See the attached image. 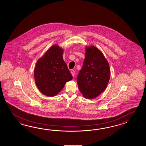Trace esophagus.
Wrapping results in <instances>:
<instances>
[{
  "mask_svg": "<svg viewBox=\"0 0 146 146\" xmlns=\"http://www.w3.org/2000/svg\"><path fill=\"white\" fill-rule=\"evenodd\" d=\"M71 72V74H72V76L74 77V74H75L74 70H71V72Z\"/></svg>",
  "mask_w": 146,
  "mask_h": 146,
  "instance_id": "obj_1",
  "label": "esophagus"
}]
</instances>
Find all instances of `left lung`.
I'll use <instances>...</instances> for the list:
<instances>
[{
  "mask_svg": "<svg viewBox=\"0 0 146 146\" xmlns=\"http://www.w3.org/2000/svg\"><path fill=\"white\" fill-rule=\"evenodd\" d=\"M110 78L109 64L94 46L86 47L82 68L78 75L79 89L84 98L93 99L106 90Z\"/></svg>",
  "mask_w": 146,
  "mask_h": 146,
  "instance_id": "left-lung-1",
  "label": "left lung"
}]
</instances>
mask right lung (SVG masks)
<instances>
[{"mask_svg": "<svg viewBox=\"0 0 146 146\" xmlns=\"http://www.w3.org/2000/svg\"><path fill=\"white\" fill-rule=\"evenodd\" d=\"M64 50L58 45L50 47L37 61L34 79L41 93L47 96H56L72 76L64 61Z\"/></svg>", "mask_w": 146, "mask_h": 146, "instance_id": "obj_1", "label": "right lung"}]
</instances>
